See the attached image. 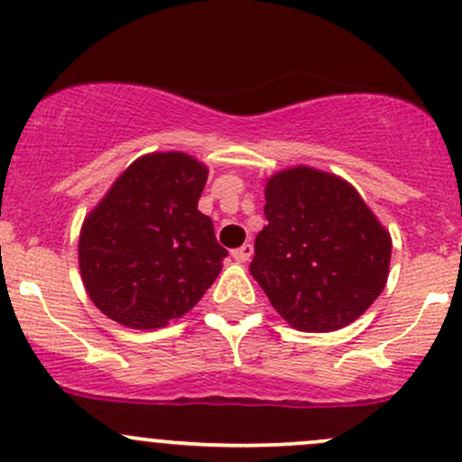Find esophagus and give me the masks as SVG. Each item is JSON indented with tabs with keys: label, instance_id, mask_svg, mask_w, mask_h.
<instances>
[{
	"label": "esophagus",
	"instance_id": "esophagus-1",
	"mask_svg": "<svg viewBox=\"0 0 462 462\" xmlns=\"http://www.w3.org/2000/svg\"><path fill=\"white\" fill-rule=\"evenodd\" d=\"M252 254H254V247H252L250 243H245V245L236 247V250L232 252V256H235L236 263H247V261H250Z\"/></svg>",
	"mask_w": 462,
	"mask_h": 462
}]
</instances>
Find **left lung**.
I'll use <instances>...</instances> for the list:
<instances>
[{
    "label": "left lung",
    "mask_w": 462,
    "mask_h": 462,
    "mask_svg": "<svg viewBox=\"0 0 462 462\" xmlns=\"http://www.w3.org/2000/svg\"><path fill=\"white\" fill-rule=\"evenodd\" d=\"M265 217L250 272L293 328L337 331L383 291L393 239L346 180L281 171L265 184Z\"/></svg>",
    "instance_id": "obj_1"
}]
</instances>
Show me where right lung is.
Here are the masks:
<instances>
[{"label":"right lung","instance_id":"1","mask_svg":"<svg viewBox=\"0 0 462 462\" xmlns=\"http://www.w3.org/2000/svg\"><path fill=\"white\" fill-rule=\"evenodd\" d=\"M208 166L180 151L142 155L85 217L79 267L91 302L123 327L160 328L189 313L227 256L197 210Z\"/></svg>","mask_w":462,"mask_h":462}]
</instances>
